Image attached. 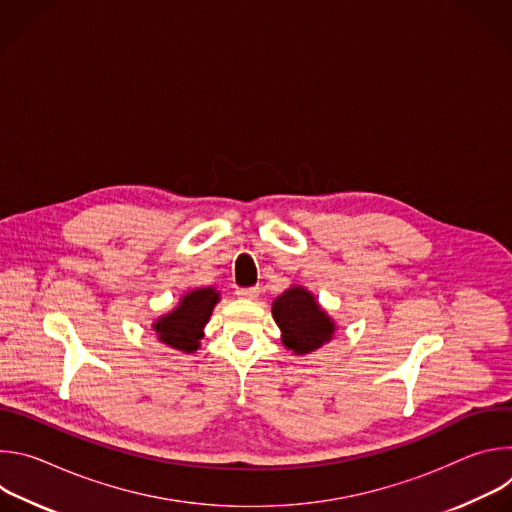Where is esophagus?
<instances>
[{"label": "esophagus", "mask_w": 512, "mask_h": 512, "mask_svg": "<svg viewBox=\"0 0 512 512\" xmlns=\"http://www.w3.org/2000/svg\"><path fill=\"white\" fill-rule=\"evenodd\" d=\"M261 294L259 287H239L237 289V296L245 298V300H255Z\"/></svg>", "instance_id": "1"}]
</instances>
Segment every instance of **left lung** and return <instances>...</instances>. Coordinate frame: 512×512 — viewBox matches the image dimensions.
<instances>
[{
    "label": "left lung",
    "mask_w": 512,
    "mask_h": 512,
    "mask_svg": "<svg viewBox=\"0 0 512 512\" xmlns=\"http://www.w3.org/2000/svg\"><path fill=\"white\" fill-rule=\"evenodd\" d=\"M271 314L281 330V342L296 354H308L330 342L336 330L306 287L294 285L273 300Z\"/></svg>",
    "instance_id": "obj_1"
}]
</instances>
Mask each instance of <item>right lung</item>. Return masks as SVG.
<instances>
[{
	"mask_svg": "<svg viewBox=\"0 0 512 512\" xmlns=\"http://www.w3.org/2000/svg\"><path fill=\"white\" fill-rule=\"evenodd\" d=\"M218 300H221V294L214 287L188 291L170 314L156 320L154 330L158 332V340L182 352L198 350L200 338L204 336L202 328L210 320Z\"/></svg>",
	"mask_w": 512,
	"mask_h": 512,
	"instance_id": "1",
	"label": "right lung"
}]
</instances>
